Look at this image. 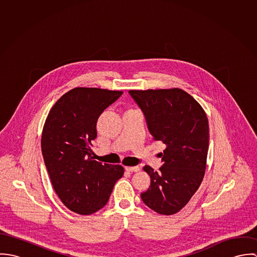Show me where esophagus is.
Instances as JSON below:
<instances>
[{"label":"esophagus","instance_id":"34e87169","mask_svg":"<svg viewBox=\"0 0 257 257\" xmlns=\"http://www.w3.org/2000/svg\"><path fill=\"white\" fill-rule=\"evenodd\" d=\"M125 170L128 171V172H140L141 168H140L139 166H133V167L126 166V167H125Z\"/></svg>","mask_w":257,"mask_h":257}]
</instances>
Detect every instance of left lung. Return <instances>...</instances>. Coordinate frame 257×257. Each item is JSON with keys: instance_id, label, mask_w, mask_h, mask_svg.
I'll use <instances>...</instances> for the list:
<instances>
[{"instance_id": "obj_1", "label": "left lung", "mask_w": 257, "mask_h": 257, "mask_svg": "<svg viewBox=\"0 0 257 257\" xmlns=\"http://www.w3.org/2000/svg\"><path fill=\"white\" fill-rule=\"evenodd\" d=\"M142 108L154 141L165 145L159 171L146 165L150 186L142 199L170 216L188 204L203 181L209 149V120L202 106L179 88L130 90Z\"/></svg>"}]
</instances>
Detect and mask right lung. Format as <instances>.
<instances>
[{"label": "right lung", "mask_w": 257, "mask_h": 257, "mask_svg": "<svg viewBox=\"0 0 257 257\" xmlns=\"http://www.w3.org/2000/svg\"><path fill=\"white\" fill-rule=\"evenodd\" d=\"M122 94L100 88L76 87L49 110L41 134V150L53 189L74 213L92 215L108 203L121 165L93 159L99 115Z\"/></svg>", "instance_id": "obj_1"}]
</instances>
